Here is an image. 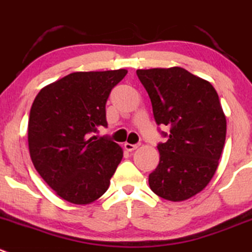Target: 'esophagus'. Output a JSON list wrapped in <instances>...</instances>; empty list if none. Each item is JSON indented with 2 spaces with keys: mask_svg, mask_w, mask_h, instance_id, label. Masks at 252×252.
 Masks as SVG:
<instances>
[{
  "mask_svg": "<svg viewBox=\"0 0 252 252\" xmlns=\"http://www.w3.org/2000/svg\"><path fill=\"white\" fill-rule=\"evenodd\" d=\"M138 146H140V145H131V143L126 142V143H125V150L128 151V152H132V151L137 150Z\"/></svg>",
  "mask_w": 252,
  "mask_h": 252,
  "instance_id": "obj_1",
  "label": "esophagus"
}]
</instances>
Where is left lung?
Here are the masks:
<instances>
[{"label":"left lung","instance_id":"8db88e82","mask_svg":"<svg viewBox=\"0 0 252 252\" xmlns=\"http://www.w3.org/2000/svg\"><path fill=\"white\" fill-rule=\"evenodd\" d=\"M136 73L147 90L156 122L171 128L167 142L157 146L159 163L148 184L160 198L183 202L200 193L219 166L226 137L219 96L209 81L179 66Z\"/></svg>","mask_w":252,"mask_h":252}]
</instances>
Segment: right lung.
Returning a JSON list of instances; mask_svg holds the SVG:
<instances>
[{"instance_id":"add662e5","label":"right lung","mask_w":252,"mask_h":252,"mask_svg":"<svg viewBox=\"0 0 252 252\" xmlns=\"http://www.w3.org/2000/svg\"><path fill=\"white\" fill-rule=\"evenodd\" d=\"M126 69L76 71L38 93L28 121V148L33 166L62 199L90 204L107 190L124 157L121 146L90 137L107 126L110 92Z\"/></svg>"}]
</instances>
